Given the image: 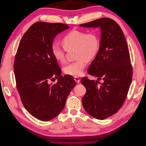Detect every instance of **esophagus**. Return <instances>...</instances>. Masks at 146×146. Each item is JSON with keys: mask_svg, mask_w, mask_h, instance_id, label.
<instances>
[{"mask_svg": "<svg viewBox=\"0 0 146 146\" xmlns=\"http://www.w3.org/2000/svg\"><path fill=\"white\" fill-rule=\"evenodd\" d=\"M74 80L75 81H76L77 83H79V82H80V78H78L77 77H74Z\"/></svg>", "mask_w": 146, "mask_h": 146, "instance_id": "obj_1", "label": "esophagus"}]
</instances>
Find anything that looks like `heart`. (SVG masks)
<instances>
[{"label":"heart","instance_id":"heart-1","mask_svg":"<svg viewBox=\"0 0 146 146\" xmlns=\"http://www.w3.org/2000/svg\"><path fill=\"white\" fill-rule=\"evenodd\" d=\"M61 43L64 48L56 44L52 46L53 56L58 62L63 63L65 61L66 51L76 50L75 56L77 60L66 66L63 71L69 76L79 77L83 73L86 61L90 62L98 56L100 46V39L99 34L96 32L72 30L63 37Z\"/></svg>","mask_w":146,"mask_h":146}]
</instances>
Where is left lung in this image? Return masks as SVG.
<instances>
[{
	"label": "left lung",
	"instance_id": "8db88e82",
	"mask_svg": "<svg viewBox=\"0 0 146 146\" xmlns=\"http://www.w3.org/2000/svg\"><path fill=\"white\" fill-rule=\"evenodd\" d=\"M80 26L101 29L99 54L88 69L98 80L85 77L81 83L86 89L82 98L84 109L102 120L116 113L125 100L133 75L130 53L122 30L113 19L102 17ZM100 80L103 82L99 86Z\"/></svg>",
	"mask_w": 146,
	"mask_h": 146
}]
</instances>
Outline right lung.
Segmentation results:
<instances>
[{
    "label": "right lung",
    "mask_w": 146,
    "mask_h": 146,
    "mask_svg": "<svg viewBox=\"0 0 146 146\" xmlns=\"http://www.w3.org/2000/svg\"><path fill=\"white\" fill-rule=\"evenodd\" d=\"M68 24L36 22L22 38L14 62L16 88L25 109L42 121L51 120L62 111L70 92L76 85L72 76L61 70L51 52L57 34ZM56 84H49L54 77Z\"/></svg>",
    "instance_id": "add662e5"
}]
</instances>
